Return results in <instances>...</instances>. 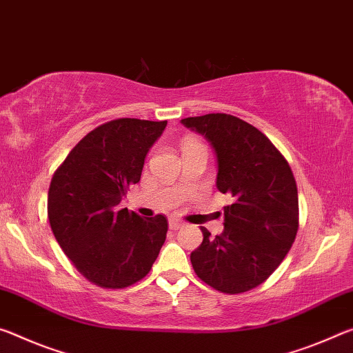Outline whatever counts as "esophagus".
<instances>
[{
    "label": "esophagus",
    "mask_w": 353,
    "mask_h": 353,
    "mask_svg": "<svg viewBox=\"0 0 353 353\" xmlns=\"http://www.w3.org/2000/svg\"><path fill=\"white\" fill-rule=\"evenodd\" d=\"M169 227H170V230H181L183 227H184V222H181V221H178V219H170V222H169Z\"/></svg>",
    "instance_id": "1"
}]
</instances>
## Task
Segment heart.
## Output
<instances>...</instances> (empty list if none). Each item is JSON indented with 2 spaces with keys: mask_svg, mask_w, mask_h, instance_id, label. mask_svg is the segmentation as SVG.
<instances>
[{
  "mask_svg": "<svg viewBox=\"0 0 353 353\" xmlns=\"http://www.w3.org/2000/svg\"><path fill=\"white\" fill-rule=\"evenodd\" d=\"M195 145H201V143H199L197 141H192V139H188V141H184L183 143V150L189 147H195Z\"/></svg>",
  "mask_w": 353,
  "mask_h": 353,
  "instance_id": "heart-1",
  "label": "heart"
}]
</instances>
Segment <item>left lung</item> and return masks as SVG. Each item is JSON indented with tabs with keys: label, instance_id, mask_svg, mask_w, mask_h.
<instances>
[{
	"label": "left lung",
	"instance_id": "8db88e82",
	"mask_svg": "<svg viewBox=\"0 0 353 353\" xmlns=\"http://www.w3.org/2000/svg\"><path fill=\"white\" fill-rule=\"evenodd\" d=\"M203 134L217 156V189L233 203L223 208L222 234L190 253L201 281L225 294L264 283L281 264L299 230V197L292 170L279 148L255 126L230 114L183 119Z\"/></svg>",
	"mask_w": 353,
	"mask_h": 353
}]
</instances>
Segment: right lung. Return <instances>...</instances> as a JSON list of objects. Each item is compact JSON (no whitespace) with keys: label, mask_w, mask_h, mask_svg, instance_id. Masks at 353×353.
<instances>
[{"label":"right lung","mask_w":353,"mask_h":353,"mask_svg":"<svg viewBox=\"0 0 353 353\" xmlns=\"http://www.w3.org/2000/svg\"><path fill=\"white\" fill-rule=\"evenodd\" d=\"M167 122L117 119L85 134L51 178L48 219L72 264L89 281L123 290L145 276L169 222L120 208Z\"/></svg>","instance_id":"right-lung-1"}]
</instances>
